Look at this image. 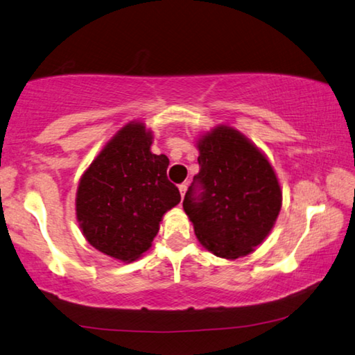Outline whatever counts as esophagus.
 <instances>
[{"label": "esophagus", "instance_id": "esophagus-1", "mask_svg": "<svg viewBox=\"0 0 355 355\" xmlns=\"http://www.w3.org/2000/svg\"><path fill=\"white\" fill-rule=\"evenodd\" d=\"M178 189H180V194H182V198H184V194H187V189H188V184L187 183L180 184Z\"/></svg>", "mask_w": 355, "mask_h": 355}]
</instances>
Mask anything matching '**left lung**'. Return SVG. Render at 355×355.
I'll list each match as a JSON object with an SVG mask.
<instances>
[{"label": "left lung", "mask_w": 355, "mask_h": 355, "mask_svg": "<svg viewBox=\"0 0 355 355\" xmlns=\"http://www.w3.org/2000/svg\"><path fill=\"white\" fill-rule=\"evenodd\" d=\"M196 145L200 168L183 200L196 237L218 257L248 256L279 215L283 193L277 173L267 156L235 128L215 126Z\"/></svg>", "instance_id": "obj_1"}]
</instances>
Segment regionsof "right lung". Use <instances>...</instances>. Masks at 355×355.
<instances>
[{
    "label": "right lung",
    "mask_w": 355,
    "mask_h": 355,
    "mask_svg": "<svg viewBox=\"0 0 355 355\" xmlns=\"http://www.w3.org/2000/svg\"><path fill=\"white\" fill-rule=\"evenodd\" d=\"M153 132L129 121L104 145L83 172L76 194V216L93 248L121 262L150 250L180 191L167 180L168 157L151 153Z\"/></svg>",
    "instance_id": "add662e5"
}]
</instances>
